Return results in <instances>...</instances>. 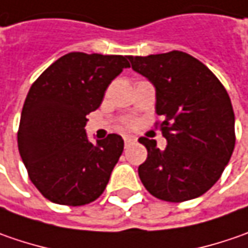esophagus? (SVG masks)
Returning <instances> with one entry per match:
<instances>
[{"label": "esophagus", "instance_id": "obj_1", "mask_svg": "<svg viewBox=\"0 0 248 248\" xmlns=\"http://www.w3.org/2000/svg\"><path fill=\"white\" fill-rule=\"evenodd\" d=\"M137 142V138L135 137H131V135H127V137H124V143L128 146L131 143H135Z\"/></svg>", "mask_w": 248, "mask_h": 248}]
</instances>
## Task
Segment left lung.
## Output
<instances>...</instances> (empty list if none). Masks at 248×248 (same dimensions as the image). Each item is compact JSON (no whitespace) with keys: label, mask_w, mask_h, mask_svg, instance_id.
<instances>
[{"label":"left lung","mask_w":248,"mask_h":248,"mask_svg":"<svg viewBox=\"0 0 248 248\" xmlns=\"http://www.w3.org/2000/svg\"><path fill=\"white\" fill-rule=\"evenodd\" d=\"M132 69L153 84L156 113L167 139L139 138L148 158L138 168L150 195L164 202L192 200L222 175L234 149V113L229 95L213 72L181 51L131 56Z\"/></svg>","instance_id":"obj_1"}]
</instances>
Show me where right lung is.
Wrapping results in <instances>:
<instances>
[{
    "label": "right lung",
    "instance_id": "add662e5",
    "mask_svg": "<svg viewBox=\"0 0 248 248\" xmlns=\"http://www.w3.org/2000/svg\"><path fill=\"white\" fill-rule=\"evenodd\" d=\"M129 58L70 52L35 80L24 100L17 146L30 181L44 197L63 205L96 200L124 149L117 134L92 143L87 114L100 106L109 84Z\"/></svg>",
    "mask_w": 248,
    "mask_h": 248
}]
</instances>
